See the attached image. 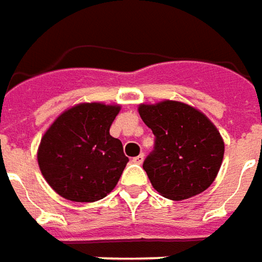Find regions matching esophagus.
<instances>
[{
  "instance_id": "esophagus-1",
  "label": "esophagus",
  "mask_w": 262,
  "mask_h": 262,
  "mask_svg": "<svg viewBox=\"0 0 262 262\" xmlns=\"http://www.w3.org/2000/svg\"><path fill=\"white\" fill-rule=\"evenodd\" d=\"M143 161H144V154H140V156H137V157L133 159V163H135V164H143Z\"/></svg>"
}]
</instances>
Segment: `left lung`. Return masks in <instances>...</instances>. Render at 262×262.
<instances>
[{
  "mask_svg": "<svg viewBox=\"0 0 262 262\" xmlns=\"http://www.w3.org/2000/svg\"><path fill=\"white\" fill-rule=\"evenodd\" d=\"M156 137L143 168L157 192L183 201L206 190L216 179L225 144L217 128L201 111L177 101L138 106Z\"/></svg>",
  "mask_w": 262,
  "mask_h": 262,
  "instance_id": "1",
  "label": "left lung"
}]
</instances>
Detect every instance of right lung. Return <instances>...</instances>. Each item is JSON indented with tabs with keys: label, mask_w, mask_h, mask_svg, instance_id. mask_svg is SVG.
<instances>
[{
	"label": "right lung",
	"mask_w": 262,
	"mask_h": 262,
	"mask_svg": "<svg viewBox=\"0 0 262 262\" xmlns=\"http://www.w3.org/2000/svg\"><path fill=\"white\" fill-rule=\"evenodd\" d=\"M119 105L78 103L49 127L37 151L38 167L57 194L96 202L114 190L127 166L122 143L110 134Z\"/></svg>",
	"instance_id": "obj_1"
}]
</instances>
